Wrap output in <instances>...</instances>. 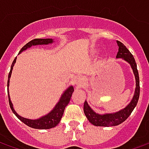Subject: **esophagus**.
I'll use <instances>...</instances> for the list:
<instances>
[{
	"mask_svg": "<svg viewBox=\"0 0 149 149\" xmlns=\"http://www.w3.org/2000/svg\"><path fill=\"white\" fill-rule=\"evenodd\" d=\"M74 83L76 85H77L78 87H81L84 83V77L82 76H77L74 79Z\"/></svg>",
	"mask_w": 149,
	"mask_h": 149,
	"instance_id": "obj_1",
	"label": "esophagus"
}]
</instances>
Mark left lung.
<instances>
[{"label": "left lung", "mask_w": 149, "mask_h": 149, "mask_svg": "<svg viewBox=\"0 0 149 149\" xmlns=\"http://www.w3.org/2000/svg\"><path fill=\"white\" fill-rule=\"evenodd\" d=\"M118 45L119 49L116 58H121L128 62L131 66L132 72L134 73L135 79H136V88L132 99L127 106L123 109L113 113H104V114H99L95 112L88 105L87 101H84V112L88 121L95 126H103V127H109V126H116L121 124L131 115L132 112L133 111L135 107L137 104L139 97H140V79H139V73H138L136 63L131 52L125 47V45L120 41H116Z\"/></svg>", "instance_id": "8db88e82"}]
</instances>
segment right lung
Listing matches in <instances>:
<instances>
[{"label": "right lung", "instance_id": "obj_1", "mask_svg": "<svg viewBox=\"0 0 149 149\" xmlns=\"http://www.w3.org/2000/svg\"><path fill=\"white\" fill-rule=\"evenodd\" d=\"M54 42L53 39H50V38H47V39H34L33 40H31L29 43H27L21 49V51L19 52V54L21 52H23L26 49H29L33 45H49V44H52ZM16 60L17 57L14 59V61L13 62V64L11 65V68H10V72L8 73V84L7 86H9V81H10V77H11L12 71H13V68L14 66L15 63H16ZM74 91V88L72 86H69V87L64 92V93L62 94L61 97L60 98V100L57 102V104H56L55 107L52 109L51 112H49L48 114L43 116L41 117H40L39 119H36V120H31V119H27L22 117L20 115H18L17 112L15 111L13 109V105L12 103L11 100H10V97H9V93H8V102H9V106L11 108L12 111L14 113L16 116L20 120L23 122L24 124H25L28 126H29L31 128H37V129H49V128H52L56 127V125H58L60 121H61V119L62 118V116L64 114V111H65V107L68 105V104L70 101L71 99L72 94Z\"/></svg>", "mask_w": 149, "mask_h": 149}]
</instances>
